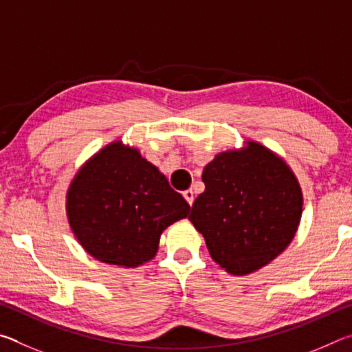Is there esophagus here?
Returning <instances> with one entry per match:
<instances>
[{"label": "esophagus", "instance_id": "34e87169", "mask_svg": "<svg viewBox=\"0 0 352 352\" xmlns=\"http://www.w3.org/2000/svg\"><path fill=\"white\" fill-rule=\"evenodd\" d=\"M183 197L186 199V201L189 204V206H192V204H194V192H192V189L184 190V192H183Z\"/></svg>", "mask_w": 352, "mask_h": 352}]
</instances>
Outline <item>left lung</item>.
<instances>
[{"label":"left lung","mask_w":352,"mask_h":352,"mask_svg":"<svg viewBox=\"0 0 352 352\" xmlns=\"http://www.w3.org/2000/svg\"><path fill=\"white\" fill-rule=\"evenodd\" d=\"M205 192L189 220L204 234L211 258L231 275H248L281 254L302 212L296 177L259 142L216 155L204 169Z\"/></svg>","instance_id":"left-lung-1"}]
</instances>
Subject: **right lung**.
Instances as JSON below:
<instances>
[{"label":"right lung","instance_id":"right-lung-1","mask_svg":"<svg viewBox=\"0 0 352 352\" xmlns=\"http://www.w3.org/2000/svg\"><path fill=\"white\" fill-rule=\"evenodd\" d=\"M189 210L153 164L121 142L94 155L67 194L77 241L93 258L113 265L138 267L151 261L163 230Z\"/></svg>","mask_w":352,"mask_h":352}]
</instances>
